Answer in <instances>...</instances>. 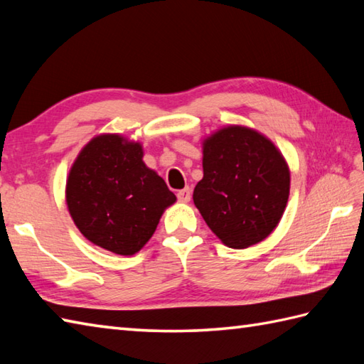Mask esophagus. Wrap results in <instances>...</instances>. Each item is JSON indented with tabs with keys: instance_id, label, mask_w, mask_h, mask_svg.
Here are the masks:
<instances>
[{
	"instance_id": "34e87169",
	"label": "esophagus",
	"mask_w": 364,
	"mask_h": 364,
	"mask_svg": "<svg viewBox=\"0 0 364 364\" xmlns=\"http://www.w3.org/2000/svg\"><path fill=\"white\" fill-rule=\"evenodd\" d=\"M176 197H178V200H180V202L188 203L189 200L192 198V191H191L189 188H184V189H181V191H178Z\"/></svg>"
}]
</instances>
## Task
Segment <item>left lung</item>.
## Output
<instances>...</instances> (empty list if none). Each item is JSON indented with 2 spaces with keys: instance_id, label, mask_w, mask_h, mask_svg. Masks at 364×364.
I'll use <instances>...</instances> for the list:
<instances>
[{
  "instance_id": "8db88e82",
  "label": "left lung",
  "mask_w": 364,
  "mask_h": 364,
  "mask_svg": "<svg viewBox=\"0 0 364 364\" xmlns=\"http://www.w3.org/2000/svg\"><path fill=\"white\" fill-rule=\"evenodd\" d=\"M289 168L280 150L258 131L225 127L203 141V178L194 203L206 225L231 249L266 239L289 197Z\"/></svg>"
}]
</instances>
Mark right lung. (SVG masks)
<instances>
[{
	"label": "right lung",
	"instance_id": "right-lung-1",
	"mask_svg": "<svg viewBox=\"0 0 364 364\" xmlns=\"http://www.w3.org/2000/svg\"><path fill=\"white\" fill-rule=\"evenodd\" d=\"M142 158L139 142L100 134L81 150L67 178L75 225L92 244L123 257L149 242L162 213L176 200Z\"/></svg>",
	"mask_w": 364,
	"mask_h": 364
}]
</instances>
